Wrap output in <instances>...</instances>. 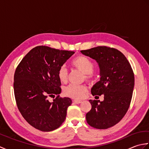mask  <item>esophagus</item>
Wrapping results in <instances>:
<instances>
[{"label": "esophagus", "instance_id": "34e87169", "mask_svg": "<svg viewBox=\"0 0 149 149\" xmlns=\"http://www.w3.org/2000/svg\"><path fill=\"white\" fill-rule=\"evenodd\" d=\"M73 102H74L75 104H80V103L82 102V101L79 100H73Z\"/></svg>", "mask_w": 149, "mask_h": 149}]
</instances>
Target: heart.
Instances as JSON below:
<instances>
[{
    "mask_svg": "<svg viewBox=\"0 0 149 149\" xmlns=\"http://www.w3.org/2000/svg\"><path fill=\"white\" fill-rule=\"evenodd\" d=\"M71 65L75 68L84 74L85 79L88 81L93 78L94 63L88 57L78 56L72 60ZM58 77L59 81L66 83L68 81V71L65 66H60L58 71ZM88 88L86 85L70 84L64 88V93L66 96L74 99H81L87 92Z\"/></svg>",
    "mask_w": 149,
    "mask_h": 149,
    "instance_id": "heart-1",
    "label": "heart"
}]
</instances>
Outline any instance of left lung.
Instances as JSON below:
<instances>
[{
	"mask_svg": "<svg viewBox=\"0 0 149 149\" xmlns=\"http://www.w3.org/2000/svg\"><path fill=\"white\" fill-rule=\"evenodd\" d=\"M98 63L100 81L91 90L93 96L104 95V100H90L91 109L86 113L91 127L106 129L116 125L127 113L134 86V75L130 63L118 50L106 46L81 50Z\"/></svg>",
	"mask_w": 149,
	"mask_h": 149,
	"instance_id": "left-lung-1",
	"label": "left lung"
}]
</instances>
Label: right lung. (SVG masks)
Segmentation results:
<instances>
[{
    "instance_id": "1",
    "label": "right lung",
    "mask_w": 149,
    "mask_h": 149,
    "mask_svg": "<svg viewBox=\"0 0 149 149\" xmlns=\"http://www.w3.org/2000/svg\"><path fill=\"white\" fill-rule=\"evenodd\" d=\"M75 52L37 46L31 49L16 68L14 93L16 102L24 119L33 127L44 132L58 129L64 122L66 111L72 102L60 97V66ZM57 95L52 103L49 96Z\"/></svg>"
}]
</instances>
